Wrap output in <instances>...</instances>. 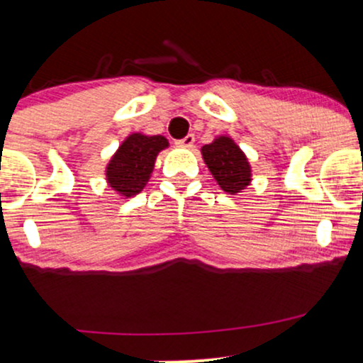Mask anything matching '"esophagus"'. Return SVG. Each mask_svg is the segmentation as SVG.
<instances>
[{"mask_svg": "<svg viewBox=\"0 0 363 363\" xmlns=\"http://www.w3.org/2000/svg\"><path fill=\"white\" fill-rule=\"evenodd\" d=\"M176 145H177V147H181V148H191L194 145V135L184 136V138H182V140L176 141Z\"/></svg>", "mask_w": 363, "mask_h": 363, "instance_id": "obj_1", "label": "esophagus"}]
</instances>
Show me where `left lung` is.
I'll return each mask as SVG.
<instances>
[{
	"label": "left lung",
	"instance_id": "8db88e82",
	"mask_svg": "<svg viewBox=\"0 0 363 363\" xmlns=\"http://www.w3.org/2000/svg\"><path fill=\"white\" fill-rule=\"evenodd\" d=\"M201 153L208 169L225 193L235 194L249 186L251 167L242 150L237 147L234 140L228 136H220L213 143L205 145Z\"/></svg>",
	"mask_w": 363,
	"mask_h": 363
}]
</instances>
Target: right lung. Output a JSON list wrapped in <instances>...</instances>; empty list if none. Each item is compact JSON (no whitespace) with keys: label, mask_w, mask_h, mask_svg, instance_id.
I'll list each match as a JSON object with an SVG mask.
<instances>
[{"label":"right lung","mask_w":363,"mask_h":363,"mask_svg":"<svg viewBox=\"0 0 363 363\" xmlns=\"http://www.w3.org/2000/svg\"><path fill=\"white\" fill-rule=\"evenodd\" d=\"M169 147L164 136L129 135L107 165V182L119 194L131 198L148 182L158 152Z\"/></svg>","instance_id":"1"}]
</instances>
